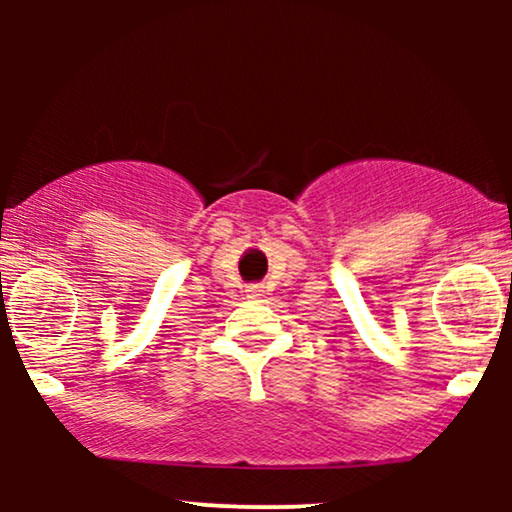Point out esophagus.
<instances>
[{
  "instance_id": "obj_1",
  "label": "esophagus",
  "mask_w": 512,
  "mask_h": 512,
  "mask_svg": "<svg viewBox=\"0 0 512 512\" xmlns=\"http://www.w3.org/2000/svg\"><path fill=\"white\" fill-rule=\"evenodd\" d=\"M250 293H252V296H260V289H252Z\"/></svg>"
}]
</instances>
